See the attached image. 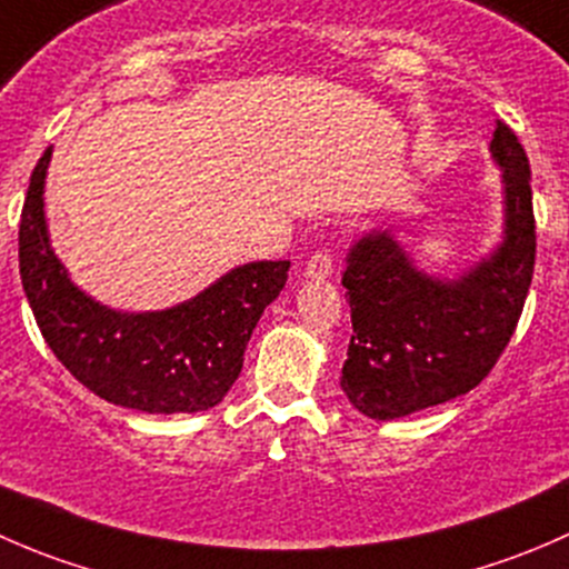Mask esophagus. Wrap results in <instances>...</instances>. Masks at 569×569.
<instances>
[{"label": "esophagus", "instance_id": "1", "mask_svg": "<svg viewBox=\"0 0 569 569\" xmlns=\"http://www.w3.org/2000/svg\"><path fill=\"white\" fill-rule=\"evenodd\" d=\"M330 274H332V256L327 250L313 252V256L308 258L306 269H302V278L306 280H327Z\"/></svg>", "mask_w": 569, "mask_h": 569}]
</instances>
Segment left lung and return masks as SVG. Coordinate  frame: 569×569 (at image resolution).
<instances>
[{"label":"left lung","mask_w":569,"mask_h":569,"mask_svg":"<svg viewBox=\"0 0 569 569\" xmlns=\"http://www.w3.org/2000/svg\"><path fill=\"white\" fill-rule=\"evenodd\" d=\"M490 157L501 170V237L485 256L435 274L418 267L393 228H371L347 250L343 289L352 341L341 391L358 412L393 421L479 386L523 313L533 274L529 157L496 120Z\"/></svg>","instance_id":"obj_1"}]
</instances>
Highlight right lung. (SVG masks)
<instances>
[{"instance_id": "1", "label": "right lung", "mask_w": 569, "mask_h": 569, "mask_svg": "<svg viewBox=\"0 0 569 569\" xmlns=\"http://www.w3.org/2000/svg\"><path fill=\"white\" fill-rule=\"evenodd\" d=\"M40 157L19 228L24 295L46 343L62 366L109 405L151 416L220 405L242 371L244 349L263 308L283 291L289 261L228 269L189 300L159 311H120L73 283L51 248Z\"/></svg>"}]
</instances>
